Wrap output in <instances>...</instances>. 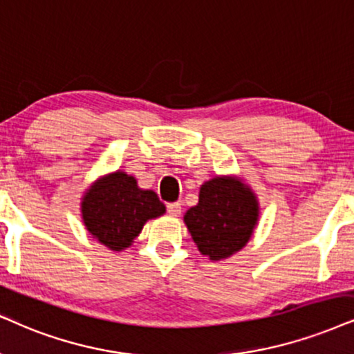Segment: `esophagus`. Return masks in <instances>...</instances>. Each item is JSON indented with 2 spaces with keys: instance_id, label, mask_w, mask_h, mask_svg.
Returning <instances> with one entry per match:
<instances>
[{
  "instance_id": "34e87169",
  "label": "esophagus",
  "mask_w": 354,
  "mask_h": 354,
  "mask_svg": "<svg viewBox=\"0 0 354 354\" xmlns=\"http://www.w3.org/2000/svg\"><path fill=\"white\" fill-rule=\"evenodd\" d=\"M167 210H168V214L171 217H176V216H180L181 214V203L180 201H178V203H169V204H167Z\"/></svg>"
}]
</instances>
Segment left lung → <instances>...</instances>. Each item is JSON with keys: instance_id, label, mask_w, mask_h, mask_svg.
Returning <instances> with one entry per match:
<instances>
[{"instance_id": "left-lung-1", "label": "left lung", "mask_w": 354, "mask_h": 354, "mask_svg": "<svg viewBox=\"0 0 354 354\" xmlns=\"http://www.w3.org/2000/svg\"><path fill=\"white\" fill-rule=\"evenodd\" d=\"M257 221V198L250 187L232 178H214L204 183L198 205L185 216L192 240L210 259L229 258L243 248Z\"/></svg>"}]
</instances>
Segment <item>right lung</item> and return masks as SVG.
I'll return each mask as SVG.
<instances>
[{
    "label": "right lung",
    "instance_id": "add662e5",
    "mask_svg": "<svg viewBox=\"0 0 354 354\" xmlns=\"http://www.w3.org/2000/svg\"><path fill=\"white\" fill-rule=\"evenodd\" d=\"M89 234L107 248L120 252L132 243L149 218L165 214L153 191L137 186L133 176L115 171L89 187L82 204Z\"/></svg>",
    "mask_w": 354,
    "mask_h": 354
}]
</instances>
